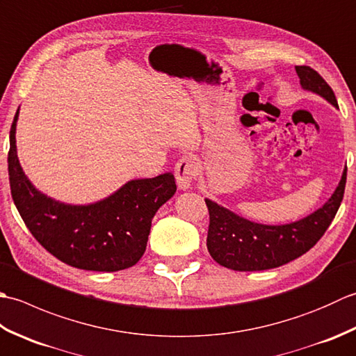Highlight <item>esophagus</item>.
<instances>
[{
	"label": "esophagus",
	"instance_id": "34e87169",
	"mask_svg": "<svg viewBox=\"0 0 356 356\" xmlns=\"http://www.w3.org/2000/svg\"><path fill=\"white\" fill-rule=\"evenodd\" d=\"M174 172H176V180L180 190H188L195 176H197V165L191 157H182L176 163Z\"/></svg>",
	"mask_w": 356,
	"mask_h": 356
}]
</instances>
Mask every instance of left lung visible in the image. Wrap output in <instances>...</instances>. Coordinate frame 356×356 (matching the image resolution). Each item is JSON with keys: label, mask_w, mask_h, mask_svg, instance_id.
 <instances>
[{"label": "left lung", "mask_w": 356, "mask_h": 356, "mask_svg": "<svg viewBox=\"0 0 356 356\" xmlns=\"http://www.w3.org/2000/svg\"><path fill=\"white\" fill-rule=\"evenodd\" d=\"M300 84L338 107L334 90L318 72L307 65L295 67ZM347 168L332 197L314 214L298 222L268 226L249 222L217 203L205 200L209 213L207 246L211 257L232 270H264L283 266L316 245L341 205Z\"/></svg>", "instance_id": "8db88e82"}]
</instances>
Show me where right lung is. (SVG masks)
I'll list each match as a JSON object with an SVG mask.
<instances>
[{
	"label": "right lung",
	"instance_id": "1",
	"mask_svg": "<svg viewBox=\"0 0 356 356\" xmlns=\"http://www.w3.org/2000/svg\"><path fill=\"white\" fill-rule=\"evenodd\" d=\"M17 120L18 111L10 127L7 156L10 191L38 243L78 269L116 272L134 266L145 252L154 214L177 190L172 174L131 180L93 205H64L35 190L26 177L15 145Z\"/></svg>",
	"mask_w": 356,
	"mask_h": 356
}]
</instances>
